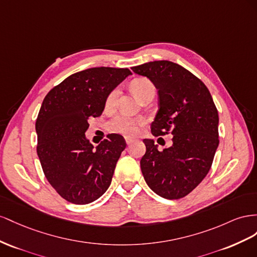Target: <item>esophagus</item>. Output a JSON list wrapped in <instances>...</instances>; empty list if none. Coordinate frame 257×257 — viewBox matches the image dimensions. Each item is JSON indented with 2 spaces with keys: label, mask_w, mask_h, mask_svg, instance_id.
<instances>
[{
  "label": "esophagus",
  "mask_w": 257,
  "mask_h": 257,
  "mask_svg": "<svg viewBox=\"0 0 257 257\" xmlns=\"http://www.w3.org/2000/svg\"><path fill=\"white\" fill-rule=\"evenodd\" d=\"M124 140H126V143L129 145V144H131V143H133V139H131V138H129V137H126V138H124Z\"/></svg>",
  "instance_id": "1"
}]
</instances>
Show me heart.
Here are the masks:
<instances>
[{
    "label": "heart",
    "mask_w": 257,
    "mask_h": 257,
    "mask_svg": "<svg viewBox=\"0 0 257 257\" xmlns=\"http://www.w3.org/2000/svg\"><path fill=\"white\" fill-rule=\"evenodd\" d=\"M131 89L136 93V96L139 99H142L146 93L150 91H155V87L150 79L145 77H140L133 80L131 83ZM119 89L115 88V89L108 94L106 99V107H112L118 97ZM144 120L142 118H133V117H128L124 115L115 116L106 123V127L109 131L114 134H121L124 136H134L139 127L143 124Z\"/></svg>",
    "instance_id": "b5f03b06"
}]
</instances>
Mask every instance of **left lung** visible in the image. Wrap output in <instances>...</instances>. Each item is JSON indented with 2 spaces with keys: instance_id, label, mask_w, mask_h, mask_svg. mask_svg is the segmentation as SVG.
Here are the masks:
<instances>
[{
  "instance_id": "left-lung-1",
  "label": "left lung",
  "mask_w": 257,
  "mask_h": 257,
  "mask_svg": "<svg viewBox=\"0 0 257 257\" xmlns=\"http://www.w3.org/2000/svg\"><path fill=\"white\" fill-rule=\"evenodd\" d=\"M158 90L159 109L153 136L172 135V145L159 152L144 139L140 165L146 184L166 199L188 195L206 178L218 146V113L207 86L180 64L152 61L131 68Z\"/></svg>"
}]
</instances>
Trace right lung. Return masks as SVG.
I'll return each mask as SVG.
<instances>
[{"label":"right lung","mask_w":257,"mask_h":257,"mask_svg":"<svg viewBox=\"0 0 257 257\" xmlns=\"http://www.w3.org/2000/svg\"><path fill=\"white\" fill-rule=\"evenodd\" d=\"M131 74L129 69H87L65 78L43 101L36 152L49 184L69 202L90 203L111 185L126 141L112 134L94 149L85 133L88 119L102 114L108 94Z\"/></svg>","instance_id":"right-lung-1"}]
</instances>
